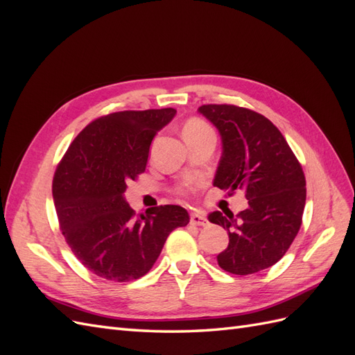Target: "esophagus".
<instances>
[{"label":"esophagus","instance_id":"34e87169","mask_svg":"<svg viewBox=\"0 0 355 355\" xmlns=\"http://www.w3.org/2000/svg\"><path fill=\"white\" fill-rule=\"evenodd\" d=\"M189 223L191 225H196V227H207V219L201 216V214L198 213H192L191 214V219H189Z\"/></svg>","mask_w":355,"mask_h":355}]
</instances>
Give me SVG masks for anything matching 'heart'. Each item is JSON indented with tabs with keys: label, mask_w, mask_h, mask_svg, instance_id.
I'll use <instances>...</instances> for the list:
<instances>
[{
	"label": "heart",
	"mask_w": 355,
	"mask_h": 355,
	"mask_svg": "<svg viewBox=\"0 0 355 355\" xmlns=\"http://www.w3.org/2000/svg\"><path fill=\"white\" fill-rule=\"evenodd\" d=\"M204 132H211L206 123H202L201 120H189L184 127V137H188V136H192V135H200V133H204ZM191 189H192V187L188 185V187L180 188L179 192H180V194H188Z\"/></svg>",
	"instance_id": "obj_1"
}]
</instances>
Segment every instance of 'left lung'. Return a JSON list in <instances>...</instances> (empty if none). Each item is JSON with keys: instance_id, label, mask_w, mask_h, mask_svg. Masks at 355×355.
<instances>
[{"instance_id": "left-lung-1", "label": "left lung", "mask_w": 355, "mask_h": 355, "mask_svg": "<svg viewBox=\"0 0 355 355\" xmlns=\"http://www.w3.org/2000/svg\"><path fill=\"white\" fill-rule=\"evenodd\" d=\"M198 112L218 128L222 157L213 185L228 196L244 191L249 207L237 216L209 214L228 231L218 254L227 272L249 275L277 263L302 225L306 182L302 166L282 132L266 116L235 105H202Z\"/></svg>"}]
</instances>
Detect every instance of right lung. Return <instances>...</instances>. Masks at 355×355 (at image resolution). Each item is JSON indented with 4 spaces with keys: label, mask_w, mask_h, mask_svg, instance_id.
<instances>
[{
    "label": "right lung",
    "mask_w": 355,
    "mask_h": 355,
    "mask_svg": "<svg viewBox=\"0 0 355 355\" xmlns=\"http://www.w3.org/2000/svg\"><path fill=\"white\" fill-rule=\"evenodd\" d=\"M176 110L121 111L96 118L73 139L53 178V200L72 253L89 271L124 283L144 277L188 211L167 204L136 211L127 184L144 173L154 136Z\"/></svg>",
    "instance_id": "add662e5"
}]
</instances>
